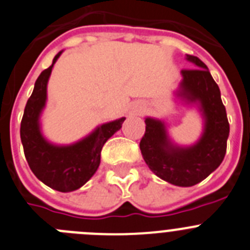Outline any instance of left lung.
Listing matches in <instances>:
<instances>
[{"instance_id": "1", "label": "left lung", "mask_w": 250, "mask_h": 250, "mask_svg": "<svg viewBox=\"0 0 250 250\" xmlns=\"http://www.w3.org/2000/svg\"><path fill=\"white\" fill-rule=\"evenodd\" d=\"M191 69H182L178 97L188 103H198L205 119V129L194 145L181 147L171 143L165 123L146 118L145 135L140 150L146 165L156 176L175 186L191 187L200 183L222 164L229 136V123L221 91L207 65L187 54Z\"/></svg>"}]
</instances>
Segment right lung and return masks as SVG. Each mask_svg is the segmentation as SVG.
I'll list each match as a JSON object with an SVG mask.
<instances>
[{
    "mask_svg": "<svg viewBox=\"0 0 250 250\" xmlns=\"http://www.w3.org/2000/svg\"><path fill=\"white\" fill-rule=\"evenodd\" d=\"M61 54L59 52L52 65L37 78L21 121V141L27 162L38 180L59 192H72L80 188L97 172L103 146L121 129L125 118L103 124L73 145L57 146L48 143L41 132L40 116L47 100L48 79Z\"/></svg>",
    "mask_w": 250,
    "mask_h": 250,
    "instance_id": "obj_1",
    "label": "right lung"
}]
</instances>
